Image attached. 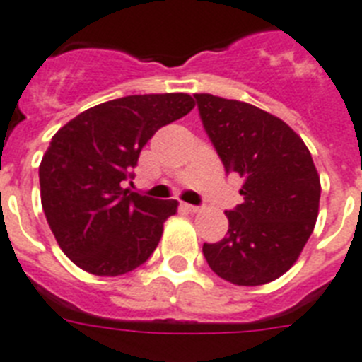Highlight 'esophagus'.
<instances>
[{
    "mask_svg": "<svg viewBox=\"0 0 362 362\" xmlns=\"http://www.w3.org/2000/svg\"><path fill=\"white\" fill-rule=\"evenodd\" d=\"M182 208L186 209V211H191V214H197L200 209V206H193V204H182Z\"/></svg>",
    "mask_w": 362,
    "mask_h": 362,
    "instance_id": "34e87169",
    "label": "esophagus"
}]
</instances>
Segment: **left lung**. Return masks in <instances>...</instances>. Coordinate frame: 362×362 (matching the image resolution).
Returning a JSON list of instances; mask_svg holds the SVG:
<instances>
[{"instance_id":"8db88e82","label":"left lung","mask_w":362,"mask_h":362,"mask_svg":"<svg viewBox=\"0 0 362 362\" xmlns=\"http://www.w3.org/2000/svg\"><path fill=\"white\" fill-rule=\"evenodd\" d=\"M206 134L226 173L243 178L245 202L230 211L226 238L204 243L209 269L235 285L285 274L318 217L320 178L311 153L289 124L248 103L195 93Z\"/></svg>"}]
</instances>
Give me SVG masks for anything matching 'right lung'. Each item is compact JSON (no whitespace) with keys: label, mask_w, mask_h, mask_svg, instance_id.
Here are the masks:
<instances>
[{"label":"right lung","mask_w":362,"mask_h":362,"mask_svg":"<svg viewBox=\"0 0 362 362\" xmlns=\"http://www.w3.org/2000/svg\"><path fill=\"white\" fill-rule=\"evenodd\" d=\"M187 93L127 95L88 108L53 136L42 158L40 197L59 247L83 270L121 276L151 257L176 200L123 189L158 129L189 114Z\"/></svg>","instance_id":"add662e5"}]
</instances>
